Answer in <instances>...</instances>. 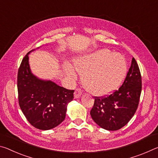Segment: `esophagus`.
I'll use <instances>...</instances> for the list:
<instances>
[{"label":"esophagus","instance_id":"esophagus-1","mask_svg":"<svg viewBox=\"0 0 158 158\" xmlns=\"http://www.w3.org/2000/svg\"><path fill=\"white\" fill-rule=\"evenodd\" d=\"M82 95V91L80 88L76 89L74 92V97L75 99H77V98H80Z\"/></svg>","mask_w":158,"mask_h":158}]
</instances>
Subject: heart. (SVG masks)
<instances>
[{
	"label": "heart",
	"mask_w": 158,
	"mask_h": 158,
	"mask_svg": "<svg viewBox=\"0 0 158 158\" xmlns=\"http://www.w3.org/2000/svg\"><path fill=\"white\" fill-rule=\"evenodd\" d=\"M74 67L82 75V85L96 96H104L118 88L127 73L125 58L117 52L100 50L75 59ZM72 80L76 78L74 69L69 64L64 67Z\"/></svg>",
	"instance_id": "b5f03b06"
}]
</instances>
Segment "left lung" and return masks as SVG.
Wrapping results in <instances>:
<instances>
[{"instance_id":"1","label":"left lung","mask_w":158,"mask_h":158,"mask_svg":"<svg viewBox=\"0 0 158 158\" xmlns=\"http://www.w3.org/2000/svg\"><path fill=\"white\" fill-rule=\"evenodd\" d=\"M141 76L135 59L120 88L106 97H95L90 111L93 120L103 129L118 130L128 123L138 108L141 92Z\"/></svg>"}]
</instances>
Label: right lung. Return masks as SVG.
Returning a JSON list of instances; mask_svg holds the SVG:
<instances>
[{
  "instance_id": "add662e5",
  "label": "right lung",
  "mask_w": 158,
  "mask_h": 158,
  "mask_svg": "<svg viewBox=\"0 0 158 158\" xmlns=\"http://www.w3.org/2000/svg\"><path fill=\"white\" fill-rule=\"evenodd\" d=\"M33 50L22 59L18 71L19 104L31 125L41 130H48L64 120L67 106L73 99L74 90L33 75L28 63V55Z\"/></svg>"
}]
</instances>
